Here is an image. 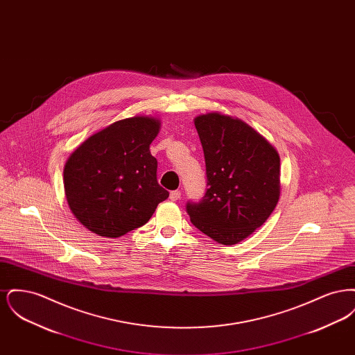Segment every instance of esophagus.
Wrapping results in <instances>:
<instances>
[{
	"mask_svg": "<svg viewBox=\"0 0 355 355\" xmlns=\"http://www.w3.org/2000/svg\"><path fill=\"white\" fill-rule=\"evenodd\" d=\"M170 200L171 201H178L181 198V191L178 190H174V191H170Z\"/></svg>",
	"mask_w": 355,
	"mask_h": 355,
	"instance_id": "esophagus-1",
	"label": "esophagus"
}]
</instances>
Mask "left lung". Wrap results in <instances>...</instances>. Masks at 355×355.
<instances>
[{
	"label": "left lung",
	"mask_w": 355,
	"mask_h": 355,
	"mask_svg": "<svg viewBox=\"0 0 355 355\" xmlns=\"http://www.w3.org/2000/svg\"><path fill=\"white\" fill-rule=\"evenodd\" d=\"M207 190L186 205L191 223L220 245H236L269 218L281 194L277 149L242 119L211 112L194 119Z\"/></svg>",
	"instance_id": "1"
}]
</instances>
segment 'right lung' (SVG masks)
<instances>
[{"label": "right lung", "mask_w": 355, "mask_h": 355, "mask_svg": "<svg viewBox=\"0 0 355 355\" xmlns=\"http://www.w3.org/2000/svg\"><path fill=\"white\" fill-rule=\"evenodd\" d=\"M161 121L152 116L119 119L70 154L64 168L69 209L89 232L119 238L150 220L169 191L157 182L150 144Z\"/></svg>", "instance_id": "1"}]
</instances>
